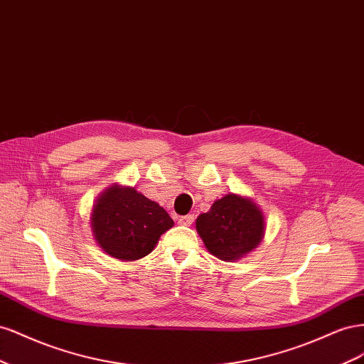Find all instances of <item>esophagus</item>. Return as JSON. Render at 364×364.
<instances>
[{"label": "esophagus", "mask_w": 364, "mask_h": 364, "mask_svg": "<svg viewBox=\"0 0 364 364\" xmlns=\"http://www.w3.org/2000/svg\"><path fill=\"white\" fill-rule=\"evenodd\" d=\"M193 215H186V216H180L178 218V223L181 224V225H192V223H193Z\"/></svg>", "instance_id": "esophagus-1"}]
</instances>
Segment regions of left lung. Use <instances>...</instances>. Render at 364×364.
Segmentation results:
<instances>
[{
    "mask_svg": "<svg viewBox=\"0 0 364 364\" xmlns=\"http://www.w3.org/2000/svg\"><path fill=\"white\" fill-rule=\"evenodd\" d=\"M196 232L213 256L233 262L261 244L265 218L250 198L228 193L196 218Z\"/></svg>",
    "mask_w": 364,
    "mask_h": 364,
    "instance_id": "1",
    "label": "left lung"
}]
</instances>
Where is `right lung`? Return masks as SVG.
I'll use <instances>...</instances> for the list:
<instances>
[{
	"label": "right lung",
	"mask_w": 364,
	"mask_h": 364,
	"mask_svg": "<svg viewBox=\"0 0 364 364\" xmlns=\"http://www.w3.org/2000/svg\"><path fill=\"white\" fill-rule=\"evenodd\" d=\"M172 225L173 220L161 205L119 184L102 192L91 213L96 242L120 261H137L149 255Z\"/></svg>",
	"instance_id": "add662e5"
}]
</instances>
